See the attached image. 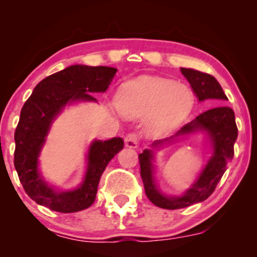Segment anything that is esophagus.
Returning a JSON list of instances; mask_svg holds the SVG:
<instances>
[{
  "label": "esophagus",
  "instance_id": "esophagus-1",
  "mask_svg": "<svg viewBox=\"0 0 257 257\" xmlns=\"http://www.w3.org/2000/svg\"><path fill=\"white\" fill-rule=\"evenodd\" d=\"M124 143H125V146L129 147V149H137L139 145L138 135L134 134V133H131V134H128L125 137Z\"/></svg>",
  "mask_w": 257,
  "mask_h": 257
}]
</instances>
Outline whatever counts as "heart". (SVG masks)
Instances as JSON below:
<instances>
[{
    "label": "heart",
    "instance_id": "1",
    "mask_svg": "<svg viewBox=\"0 0 257 257\" xmlns=\"http://www.w3.org/2000/svg\"><path fill=\"white\" fill-rule=\"evenodd\" d=\"M117 110L125 117L146 116L147 131L155 135L173 132L187 118L194 105V94L185 83L173 79L147 77L122 88Z\"/></svg>",
    "mask_w": 257,
    "mask_h": 257
}]
</instances>
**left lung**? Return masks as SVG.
I'll list each match as a JSON object with an SVG mask.
<instances>
[{"mask_svg": "<svg viewBox=\"0 0 257 257\" xmlns=\"http://www.w3.org/2000/svg\"><path fill=\"white\" fill-rule=\"evenodd\" d=\"M182 75L191 84L198 101L204 100H228L222 88L214 76L181 67ZM203 132L211 145L212 156L194 184L181 196H168L159 190L155 180V152L188 135ZM238 137L234 112L227 106H217L203 112L192 122L187 123L173 137L153 141L150 149L139 155L140 174L147 198L155 205L163 209H181L205 200L214 192L227 169V164L233 159L234 143Z\"/></svg>", "mask_w": 257, "mask_h": 257, "instance_id": "8db88e82", "label": "left lung"}]
</instances>
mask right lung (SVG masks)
<instances>
[{
  "label": "right lung",
  "instance_id": "obj_1",
  "mask_svg": "<svg viewBox=\"0 0 257 257\" xmlns=\"http://www.w3.org/2000/svg\"><path fill=\"white\" fill-rule=\"evenodd\" d=\"M116 72L114 67L71 65L42 79L26 100L14 134V167L25 192L37 204L59 213H76L95 200L106 166L124 145L122 138L91 141L83 181L73 190L58 191L49 185L40 172L38 158L53 122L64 108L98 101L91 94L106 91Z\"/></svg>",
  "mask_w": 257,
  "mask_h": 257
}]
</instances>
